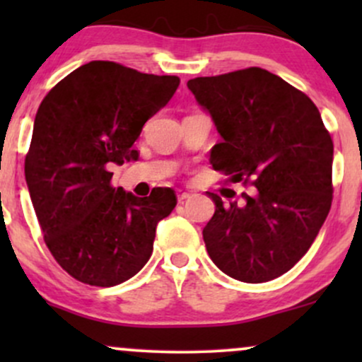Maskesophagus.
Instances as JSON below:
<instances>
[{
	"instance_id": "esophagus-1",
	"label": "esophagus",
	"mask_w": 362,
	"mask_h": 362,
	"mask_svg": "<svg viewBox=\"0 0 362 362\" xmlns=\"http://www.w3.org/2000/svg\"><path fill=\"white\" fill-rule=\"evenodd\" d=\"M189 197H190V194L189 192H184V190H178V192H177V201L178 202H184Z\"/></svg>"
}]
</instances>
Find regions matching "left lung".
Here are the masks:
<instances>
[{
	"label": "left lung",
	"instance_id": "obj_1",
	"mask_svg": "<svg viewBox=\"0 0 362 362\" xmlns=\"http://www.w3.org/2000/svg\"><path fill=\"white\" fill-rule=\"evenodd\" d=\"M221 143L214 170L255 187L223 204L202 230L211 260L236 281L267 282L308 252L332 206L334 143L313 102L262 68L187 81Z\"/></svg>",
	"mask_w": 362,
	"mask_h": 362
}]
</instances>
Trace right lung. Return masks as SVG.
Returning a JSON list of instances; mask_svg holds the SVG:
<instances>
[{
    "label": "right lung",
    "mask_w": 362,
    "mask_h": 362,
    "mask_svg": "<svg viewBox=\"0 0 362 362\" xmlns=\"http://www.w3.org/2000/svg\"><path fill=\"white\" fill-rule=\"evenodd\" d=\"M178 85L177 76L91 61L40 103L25 180L45 245L74 279L110 288L151 257L156 224L173 211L175 194L158 187L136 197L110 185V168L138 160L134 141Z\"/></svg>",
    "instance_id": "obj_1"
}]
</instances>
